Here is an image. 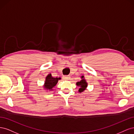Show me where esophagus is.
<instances>
[{"instance_id": "obj_1", "label": "esophagus", "mask_w": 134, "mask_h": 134, "mask_svg": "<svg viewBox=\"0 0 134 134\" xmlns=\"http://www.w3.org/2000/svg\"><path fill=\"white\" fill-rule=\"evenodd\" d=\"M69 79H70L69 76L65 75V76H64V77H63V79L65 80H69Z\"/></svg>"}]
</instances>
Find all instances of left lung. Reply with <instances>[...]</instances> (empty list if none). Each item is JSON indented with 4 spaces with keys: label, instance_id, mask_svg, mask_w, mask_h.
I'll list each match as a JSON object with an SVG mask.
<instances>
[{
    "label": "left lung",
    "instance_id": "obj_1",
    "mask_svg": "<svg viewBox=\"0 0 134 134\" xmlns=\"http://www.w3.org/2000/svg\"><path fill=\"white\" fill-rule=\"evenodd\" d=\"M80 77H81V79H82V80H80L79 82H76V84L77 86H78L79 87L78 92L79 93H82V92H84L85 90H86V89L88 87V83L87 82L86 80L85 79L84 76L83 75H82Z\"/></svg>",
    "mask_w": 134,
    "mask_h": 134
}]
</instances>
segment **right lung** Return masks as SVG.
I'll return each mask as SVG.
<instances>
[{
  "instance_id": "1",
  "label": "right lung",
  "mask_w": 134,
  "mask_h": 134,
  "mask_svg": "<svg viewBox=\"0 0 134 134\" xmlns=\"http://www.w3.org/2000/svg\"><path fill=\"white\" fill-rule=\"evenodd\" d=\"M61 78H54L52 76L51 74H48L46 77L45 81L43 86L44 90L52 91L53 90V88L57 84L59 80Z\"/></svg>"
}]
</instances>
